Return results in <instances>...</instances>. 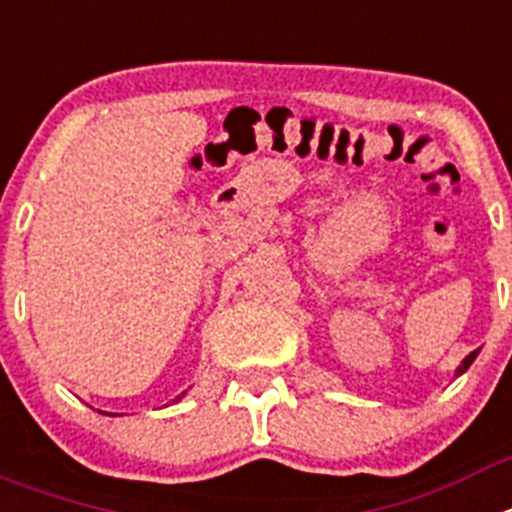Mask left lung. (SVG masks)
Instances as JSON below:
<instances>
[{
    "instance_id": "1",
    "label": "left lung",
    "mask_w": 512,
    "mask_h": 512,
    "mask_svg": "<svg viewBox=\"0 0 512 512\" xmlns=\"http://www.w3.org/2000/svg\"><path fill=\"white\" fill-rule=\"evenodd\" d=\"M477 353H480V350H472V353H470V355H467V358H464V360H462V363H459V368H457V375H462V373H464V370H467V368H470V365H472V363H475Z\"/></svg>"
}]
</instances>
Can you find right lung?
Here are the masks:
<instances>
[{"instance_id": "right-lung-1", "label": "right lung", "mask_w": 512, "mask_h": 512, "mask_svg": "<svg viewBox=\"0 0 512 512\" xmlns=\"http://www.w3.org/2000/svg\"><path fill=\"white\" fill-rule=\"evenodd\" d=\"M182 396H185V393H180V396H177V398H175V401H180V398H182ZM101 414H103V411H101Z\"/></svg>"}]
</instances>
